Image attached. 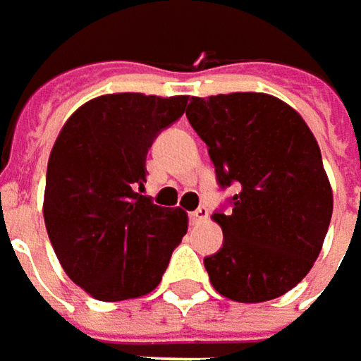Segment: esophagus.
Here are the masks:
<instances>
[{
    "mask_svg": "<svg viewBox=\"0 0 361 361\" xmlns=\"http://www.w3.org/2000/svg\"><path fill=\"white\" fill-rule=\"evenodd\" d=\"M188 216H190V223H195V225H197V223H202V221L209 219V209H207V207H199L197 211H192Z\"/></svg>",
    "mask_w": 361,
    "mask_h": 361,
    "instance_id": "1",
    "label": "esophagus"
}]
</instances>
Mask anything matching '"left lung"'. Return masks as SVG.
<instances>
[{
    "label": "left lung",
    "instance_id": "obj_1",
    "mask_svg": "<svg viewBox=\"0 0 361 361\" xmlns=\"http://www.w3.org/2000/svg\"><path fill=\"white\" fill-rule=\"evenodd\" d=\"M187 118L216 183L239 185L231 213H213L223 247L204 257L211 283L239 303L283 295L313 267L334 211L315 136L291 106L261 92L192 96Z\"/></svg>",
    "mask_w": 361,
    "mask_h": 361
}]
</instances>
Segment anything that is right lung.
<instances>
[{"label": "right lung", "instance_id": "1", "mask_svg": "<svg viewBox=\"0 0 361 361\" xmlns=\"http://www.w3.org/2000/svg\"><path fill=\"white\" fill-rule=\"evenodd\" d=\"M187 96H98L66 120L49 152L44 221L68 277L100 301L150 293L188 229L180 209L136 190L154 138L183 116Z\"/></svg>", "mask_w": 361, "mask_h": 361}]
</instances>
